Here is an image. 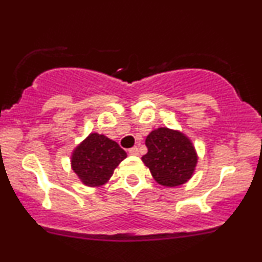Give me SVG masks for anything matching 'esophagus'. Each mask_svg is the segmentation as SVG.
Wrapping results in <instances>:
<instances>
[{"label": "esophagus", "instance_id": "34e87169", "mask_svg": "<svg viewBox=\"0 0 262 262\" xmlns=\"http://www.w3.org/2000/svg\"><path fill=\"white\" fill-rule=\"evenodd\" d=\"M129 155H133V156H138L139 155V149H138V147H132V149H129Z\"/></svg>", "mask_w": 262, "mask_h": 262}]
</instances>
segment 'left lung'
Here are the masks:
<instances>
[{
	"mask_svg": "<svg viewBox=\"0 0 262 262\" xmlns=\"http://www.w3.org/2000/svg\"><path fill=\"white\" fill-rule=\"evenodd\" d=\"M147 152L141 157L154 179L163 187H178L193 177L198 165L193 141L183 132L161 127L146 137Z\"/></svg>",
	"mask_w": 262,
	"mask_h": 262,
	"instance_id": "left-lung-1",
	"label": "left lung"
}]
</instances>
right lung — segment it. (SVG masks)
<instances>
[{
	"label": "right lung",
	"instance_id": "1",
	"mask_svg": "<svg viewBox=\"0 0 262 262\" xmlns=\"http://www.w3.org/2000/svg\"><path fill=\"white\" fill-rule=\"evenodd\" d=\"M127 152L106 135L90 133L72 151L71 167L86 187H101L112 177Z\"/></svg>",
	"mask_w": 262,
	"mask_h": 262
}]
</instances>
